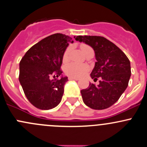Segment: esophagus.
<instances>
[{
    "mask_svg": "<svg viewBox=\"0 0 147 147\" xmlns=\"http://www.w3.org/2000/svg\"><path fill=\"white\" fill-rule=\"evenodd\" d=\"M69 80H78L79 79L77 78H73V77H69Z\"/></svg>",
    "mask_w": 147,
    "mask_h": 147,
    "instance_id": "1",
    "label": "esophagus"
}]
</instances>
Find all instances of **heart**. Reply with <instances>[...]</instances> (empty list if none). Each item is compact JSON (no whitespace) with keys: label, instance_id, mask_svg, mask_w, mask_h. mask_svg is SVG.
I'll return each mask as SVG.
<instances>
[{"label":"heart","instance_id":"heart-1","mask_svg":"<svg viewBox=\"0 0 147 147\" xmlns=\"http://www.w3.org/2000/svg\"><path fill=\"white\" fill-rule=\"evenodd\" d=\"M80 49H81L82 53L85 55V54L89 51V50L92 49L89 46L86 45V44H82L80 46ZM69 53V48H67L64 52L63 54V60L64 62L67 61L68 60V55ZM89 70V67L86 65H82L78 64V63H71L67 64L65 66V73L69 77H73V78H80V77L82 76L85 72Z\"/></svg>","mask_w":147,"mask_h":147}]
</instances>
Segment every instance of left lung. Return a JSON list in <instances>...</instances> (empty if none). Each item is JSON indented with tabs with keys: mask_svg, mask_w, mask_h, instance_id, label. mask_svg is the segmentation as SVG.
I'll return each mask as SVG.
<instances>
[{
	"mask_svg": "<svg viewBox=\"0 0 147 147\" xmlns=\"http://www.w3.org/2000/svg\"><path fill=\"white\" fill-rule=\"evenodd\" d=\"M76 41L92 46L96 62L91 73L95 82L101 78L98 85L89 83L81 90L82 97L87 106L103 110L113 105L128 86L131 75L130 62L116 45L99 36H78Z\"/></svg>",
	"mask_w": 147,
	"mask_h": 147,
	"instance_id": "1",
	"label": "left lung"
}]
</instances>
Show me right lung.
<instances>
[{"instance_id": "1", "label": "right lung", "mask_w": 147, "mask_h": 147, "mask_svg": "<svg viewBox=\"0 0 147 147\" xmlns=\"http://www.w3.org/2000/svg\"><path fill=\"white\" fill-rule=\"evenodd\" d=\"M69 42H74L71 37L54 34L32 46L20 62V82L27 99L37 109L49 110L61 101L68 80L58 78L63 73V54Z\"/></svg>"}]
</instances>
